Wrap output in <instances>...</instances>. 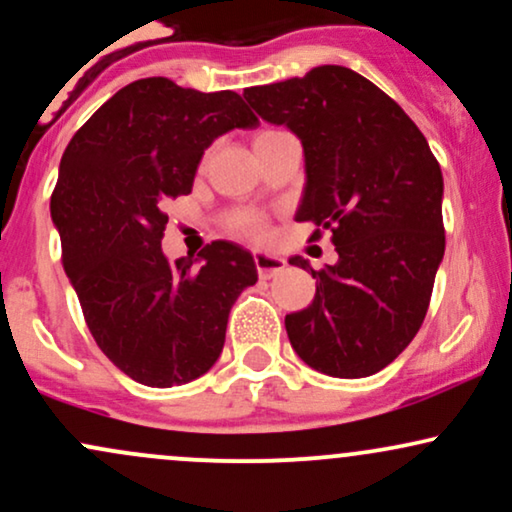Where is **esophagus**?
I'll list each match as a JSON object with an SVG mask.
<instances>
[{
    "instance_id": "esophagus-1",
    "label": "esophagus",
    "mask_w": 512,
    "mask_h": 512,
    "mask_svg": "<svg viewBox=\"0 0 512 512\" xmlns=\"http://www.w3.org/2000/svg\"><path fill=\"white\" fill-rule=\"evenodd\" d=\"M255 267L262 279H272V276L284 272L286 262L281 260V257L269 255V252H255Z\"/></svg>"
}]
</instances>
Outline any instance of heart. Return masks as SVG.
Here are the masks:
<instances>
[{"label": "heart", "mask_w": 512, "mask_h": 512, "mask_svg": "<svg viewBox=\"0 0 512 512\" xmlns=\"http://www.w3.org/2000/svg\"><path fill=\"white\" fill-rule=\"evenodd\" d=\"M262 134H269V132H262ZM262 134H257V137H262ZM228 228H231L233 233H238V236H245L252 240H264L269 236L267 219L248 209H238L233 211V214H228Z\"/></svg>", "instance_id": "heart-1"}]
</instances>
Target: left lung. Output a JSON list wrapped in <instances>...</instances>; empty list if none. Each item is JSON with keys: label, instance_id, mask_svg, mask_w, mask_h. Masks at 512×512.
<instances>
[{"label": "left lung", "instance_id": "left-lung-1", "mask_svg": "<svg viewBox=\"0 0 512 512\" xmlns=\"http://www.w3.org/2000/svg\"><path fill=\"white\" fill-rule=\"evenodd\" d=\"M262 120L286 125L305 154L296 221L332 233L334 267L310 269L315 298L286 315L296 354L334 378L390 366L424 322L445 252L443 173L426 137L366 76L337 64L245 88Z\"/></svg>", "mask_w": 512, "mask_h": 512}]
</instances>
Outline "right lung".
I'll list each match as a JSON object with an SVG mask.
<instances>
[{
	"label": "right lung",
	"mask_w": 512,
	"mask_h": 512,
	"mask_svg": "<svg viewBox=\"0 0 512 512\" xmlns=\"http://www.w3.org/2000/svg\"><path fill=\"white\" fill-rule=\"evenodd\" d=\"M233 91L166 76L127 84L64 149L50 214L88 332L122 373L149 387L190 383L214 366L228 313L257 281L248 250L214 240L195 260L161 250L168 199L190 195L204 149L257 125Z\"/></svg>",
	"instance_id": "add662e5"
}]
</instances>
